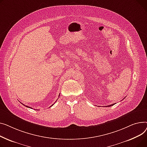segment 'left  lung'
<instances>
[{
    "instance_id": "1",
    "label": "left lung",
    "mask_w": 147,
    "mask_h": 147,
    "mask_svg": "<svg viewBox=\"0 0 147 147\" xmlns=\"http://www.w3.org/2000/svg\"><path fill=\"white\" fill-rule=\"evenodd\" d=\"M115 104H112L111 105H109V106H106V107H110V106H113Z\"/></svg>"
}]
</instances>
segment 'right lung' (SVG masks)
Masks as SVG:
<instances>
[{
  "instance_id": "obj_1",
  "label": "right lung",
  "mask_w": 147,
  "mask_h": 147,
  "mask_svg": "<svg viewBox=\"0 0 147 147\" xmlns=\"http://www.w3.org/2000/svg\"><path fill=\"white\" fill-rule=\"evenodd\" d=\"M21 104H22V105H23V104H22V103H21ZM24 105V106H25V107H28V108H31V109H32L31 107H28V106H25V105ZM53 106V105H51V106L50 107H51V106Z\"/></svg>"
}]
</instances>
